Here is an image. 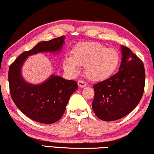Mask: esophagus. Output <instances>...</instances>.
Wrapping results in <instances>:
<instances>
[{"instance_id":"1","label":"esophagus","mask_w":154,"mask_h":154,"mask_svg":"<svg viewBox=\"0 0 154 154\" xmlns=\"http://www.w3.org/2000/svg\"><path fill=\"white\" fill-rule=\"evenodd\" d=\"M77 84H78V86L79 88H84L87 85V83L83 80H79Z\"/></svg>"}]
</instances>
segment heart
Masks as SVG:
<instances>
[{"label": "heart", "mask_w": 154, "mask_h": 154, "mask_svg": "<svg viewBox=\"0 0 154 154\" xmlns=\"http://www.w3.org/2000/svg\"><path fill=\"white\" fill-rule=\"evenodd\" d=\"M119 63V55L116 49L106 48L95 41H85L76 44L71 56L63 59L65 71L71 75L78 73V66H84V73L88 79L100 81L115 72Z\"/></svg>", "instance_id": "heart-1"}]
</instances>
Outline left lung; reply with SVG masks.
Here are the masks:
<instances>
[{
    "instance_id": "obj_1",
    "label": "left lung",
    "mask_w": 154,
    "mask_h": 154,
    "mask_svg": "<svg viewBox=\"0 0 154 154\" xmlns=\"http://www.w3.org/2000/svg\"><path fill=\"white\" fill-rule=\"evenodd\" d=\"M119 71L93 85L95 114L103 121H114L128 115L140 101L145 88L144 65L130 48L122 45Z\"/></svg>"
}]
</instances>
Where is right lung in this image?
I'll list each match as a JSON object with an SVG mask.
<instances>
[{"instance_id": "1", "label": "right lung", "mask_w": 154, "mask_h": 154, "mask_svg": "<svg viewBox=\"0 0 154 154\" xmlns=\"http://www.w3.org/2000/svg\"><path fill=\"white\" fill-rule=\"evenodd\" d=\"M63 41L64 36L40 42L32 49L21 54L9 66L8 83L12 100L23 114L38 122L52 124L59 121L78 85L75 80L55 75L42 84L34 85L23 79L21 69L29 56L60 51Z\"/></svg>"}]
</instances>
